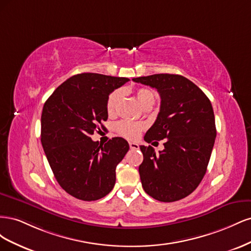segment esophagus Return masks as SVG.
<instances>
[{
	"label": "esophagus",
	"instance_id": "34e87169",
	"mask_svg": "<svg viewBox=\"0 0 251 251\" xmlns=\"http://www.w3.org/2000/svg\"><path fill=\"white\" fill-rule=\"evenodd\" d=\"M128 146H130V148L132 150H138L139 149V144L136 143V142H128Z\"/></svg>",
	"mask_w": 251,
	"mask_h": 251
}]
</instances>
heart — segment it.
<instances>
[{
	"label": "heart",
	"instance_id": "b5f03b06",
	"mask_svg": "<svg viewBox=\"0 0 251 251\" xmlns=\"http://www.w3.org/2000/svg\"><path fill=\"white\" fill-rule=\"evenodd\" d=\"M121 95H123V90L116 89L108 96L107 104L105 105H107V111L109 114L115 113ZM136 97H137V100L143 108L148 107V105H153V103L155 102L154 92L147 88H141L136 91ZM144 127H146V126L142 123H135V121L130 120H121L116 124L115 130L119 135L124 136L126 138L135 139L140 135Z\"/></svg>",
	"mask_w": 251,
	"mask_h": 251
}]
</instances>
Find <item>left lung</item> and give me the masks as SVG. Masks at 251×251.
I'll list each match as a JSON object with an SVG mask.
<instances>
[{"label": "left lung", "instance_id": "obj_1", "mask_svg": "<svg viewBox=\"0 0 251 251\" xmlns=\"http://www.w3.org/2000/svg\"><path fill=\"white\" fill-rule=\"evenodd\" d=\"M133 80L155 88L161 97L160 112L144 140L166 139L159 154L151 146H140L142 187L158 201L183 199L200 184L215 144L217 131L210 100L182 75L154 74Z\"/></svg>", "mask_w": 251, "mask_h": 251}]
</instances>
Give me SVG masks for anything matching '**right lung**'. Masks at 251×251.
Segmentation results:
<instances>
[{
  "mask_svg": "<svg viewBox=\"0 0 251 251\" xmlns=\"http://www.w3.org/2000/svg\"><path fill=\"white\" fill-rule=\"evenodd\" d=\"M126 77L80 73L68 78L44 104L41 141L54 177L74 198L95 201L115 185L116 166L127 153L121 137L104 146L91 139L98 125L108 119L107 100Z\"/></svg>",
  "mask_w": 251,
  "mask_h": 251,
  "instance_id": "obj_1",
  "label": "right lung"
}]
</instances>
